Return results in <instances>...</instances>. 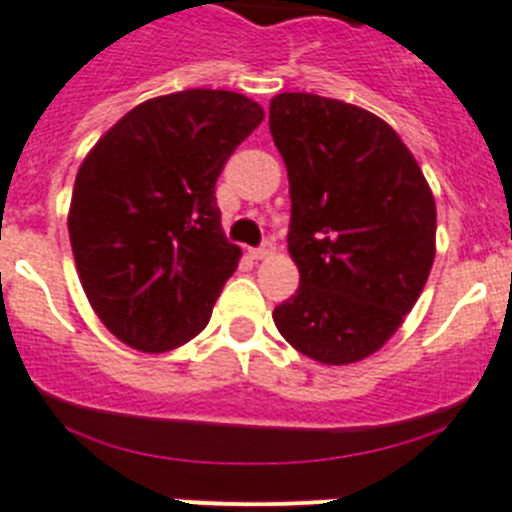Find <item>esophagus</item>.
<instances>
[{
	"instance_id": "esophagus-1",
	"label": "esophagus",
	"mask_w": 512,
	"mask_h": 512,
	"mask_svg": "<svg viewBox=\"0 0 512 512\" xmlns=\"http://www.w3.org/2000/svg\"><path fill=\"white\" fill-rule=\"evenodd\" d=\"M272 253H274V243H272V240H266V243H261L259 248H253L251 256H253V259H269Z\"/></svg>"
}]
</instances>
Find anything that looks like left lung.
<instances>
[{
	"mask_svg": "<svg viewBox=\"0 0 512 512\" xmlns=\"http://www.w3.org/2000/svg\"><path fill=\"white\" fill-rule=\"evenodd\" d=\"M269 130L290 180L287 248L301 272L274 324L314 361H363L398 332L432 272V190L400 135L345 101L274 96Z\"/></svg>",
	"mask_w": 512,
	"mask_h": 512,
	"instance_id": "8db88e82",
	"label": "left lung"
}]
</instances>
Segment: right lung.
Returning a JSON list of instances; mask_svg holds the SVG:
<instances>
[{"label":"right lung","instance_id":"right-lung-1","mask_svg":"<svg viewBox=\"0 0 512 512\" xmlns=\"http://www.w3.org/2000/svg\"><path fill=\"white\" fill-rule=\"evenodd\" d=\"M261 120L264 109L235 91L156 96L80 164L67 217L80 285L130 348L175 350L209 324L240 259L219 225L214 188Z\"/></svg>","mask_w":512,"mask_h":512}]
</instances>
